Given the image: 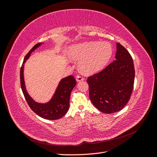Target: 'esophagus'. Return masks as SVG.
<instances>
[{
	"label": "esophagus",
	"mask_w": 157,
	"mask_h": 157,
	"mask_svg": "<svg viewBox=\"0 0 157 157\" xmlns=\"http://www.w3.org/2000/svg\"><path fill=\"white\" fill-rule=\"evenodd\" d=\"M76 80H77V82H80V81H82V80H84V78L82 77H81V76L80 75H77V77H76Z\"/></svg>",
	"instance_id": "esophagus-1"
}]
</instances>
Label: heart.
Masks as SVG:
<instances>
[{"label":"heart","mask_w":157,"mask_h":157,"mask_svg":"<svg viewBox=\"0 0 157 157\" xmlns=\"http://www.w3.org/2000/svg\"><path fill=\"white\" fill-rule=\"evenodd\" d=\"M113 53V46L107 41H92L71 45L67 50L71 59L80 60L78 67L85 74H94L105 67Z\"/></svg>","instance_id":"heart-1"}]
</instances>
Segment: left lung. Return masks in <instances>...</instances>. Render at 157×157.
I'll return each instance as SVG.
<instances>
[{
	"instance_id": "1",
	"label": "left lung",
	"mask_w": 157,
	"mask_h": 157,
	"mask_svg": "<svg viewBox=\"0 0 157 157\" xmlns=\"http://www.w3.org/2000/svg\"><path fill=\"white\" fill-rule=\"evenodd\" d=\"M135 69L129 52L117 43L115 60L101 72L89 77V96L99 111L111 114L121 111L130 100Z\"/></svg>"
}]
</instances>
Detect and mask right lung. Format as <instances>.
<instances>
[{
    "mask_svg": "<svg viewBox=\"0 0 157 157\" xmlns=\"http://www.w3.org/2000/svg\"><path fill=\"white\" fill-rule=\"evenodd\" d=\"M43 44L42 42L36 44L25 56L20 70V82L23 95L32 111L44 119L53 121L63 117L68 111L71 93L77 84V82L72 75L61 79L50 100L46 103H39L35 101L30 96L27 91L24 80V74H23L24 64L29 58L32 52Z\"/></svg>",
    "mask_w": 157,
    "mask_h": 157,
    "instance_id": "obj_1",
    "label": "right lung"
}]
</instances>
